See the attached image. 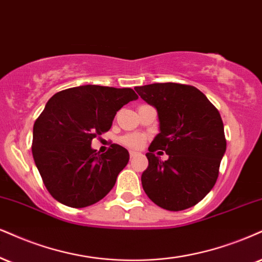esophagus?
<instances>
[{"mask_svg":"<svg viewBox=\"0 0 262 262\" xmlns=\"http://www.w3.org/2000/svg\"><path fill=\"white\" fill-rule=\"evenodd\" d=\"M138 156V151H130V158L131 159H134V158H136Z\"/></svg>","mask_w":262,"mask_h":262,"instance_id":"1","label":"esophagus"}]
</instances>
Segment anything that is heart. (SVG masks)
I'll list each match as a JSON object with an SVG mask.
<instances>
[{
  "label": "heart",
  "instance_id": "obj_1",
  "mask_svg": "<svg viewBox=\"0 0 262 262\" xmlns=\"http://www.w3.org/2000/svg\"><path fill=\"white\" fill-rule=\"evenodd\" d=\"M146 140H147L146 135L134 132V134L124 135V136L120 138V142L121 144H124L125 147L130 148V149H140V148L143 147Z\"/></svg>",
  "mask_w": 262,
  "mask_h": 262
}]
</instances>
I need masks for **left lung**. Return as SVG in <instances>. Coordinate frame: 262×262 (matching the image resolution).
Here are the masks:
<instances>
[{
	"instance_id": "obj_1",
	"label": "left lung",
	"mask_w": 262,
	"mask_h": 262,
	"mask_svg": "<svg viewBox=\"0 0 262 262\" xmlns=\"http://www.w3.org/2000/svg\"><path fill=\"white\" fill-rule=\"evenodd\" d=\"M135 90L157 109L160 122V134L146 154L148 167L141 177L144 192L170 211L194 206L215 186L226 151L220 113L194 86L165 82ZM157 150L165 151L169 159L161 162Z\"/></svg>"
}]
</instances>
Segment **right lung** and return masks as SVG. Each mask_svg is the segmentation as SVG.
I'll list each match as a JSON object with an SVG mask.
<instances>
[{
  "instance_id": "1",
  "label": "right lung",
  "mask_w": 262,
  "mask_h": 262,
  "mask_svg": "<svg viewBox=\"0 0 262 262\" xmlns=\"http://www.w3.org/2000/svg\"><path fill=\"white\" fill-rule=\"evenodd\" d=\"M137 98L132 89L97 85L72 87L51 97L34 124L31 150L54 199L85 208L111 192L127 165L128 151L113 143L99 154L91 142L109 131L116 112Z\"/></svg>"
}]
</instances>
